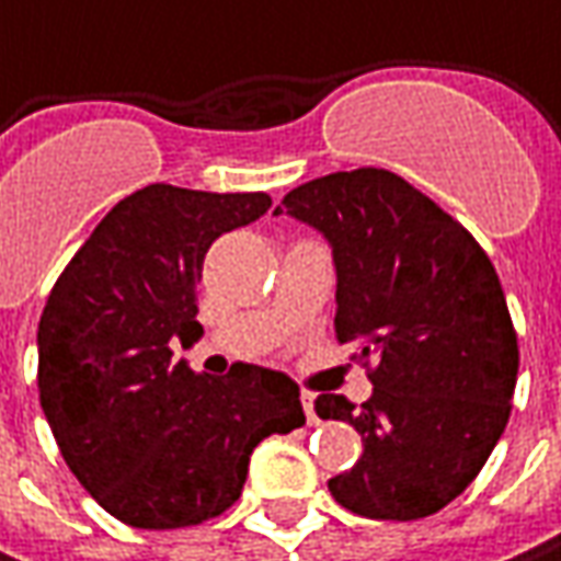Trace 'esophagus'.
Returning a JSON list of instances; mask_svg holds the SVG:
<instances>
[{"label":"esophagus","mask_w":561,"mask_h":561,"mask_svg":"<svg viewBox=\"0 0 561 561\" xmlns=\"http://www.w3.org/2000/svg\"><path fill=\"white\" fill-rule=\"evenodd\" d=\"M300 400H304V413H307V420H310V423H319V416H316V397H313V393H304Z\"/></svg>","instance_id":"obj_1"}]
</instances>
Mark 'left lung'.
Returning a JSON list of instances; mask_svg holds the SVG:
<instances>
[{
	"label": "left lung",
	"mask_w": 561,
	"mask_h": 561,
	"mask_svg": "<svg viewBox=\"0 0 561 561\" xmlns=\"http://www.w3.org/2000/svg\"><path fill=\"white\" fill-rule=\"evenodd\" d=\"M332 248L335 339L358 345L371 397L355 410L319 393L322 420L358 430L365 453L329 478L332 497L371 520L443 511L494 453L517 387V332L497 271L471 232L381 168L319 176L284 196Z\"/></svg>",
	"instance_id": "obj_1"
}]
</instances>
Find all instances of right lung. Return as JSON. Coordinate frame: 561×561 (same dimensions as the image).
Returning <instances> with one entry per match:
<instances>
[{
    "mask_svg": "<svg viewBox=\"0 0 561 561\" xmlns=\"http://www.w3.org/2000/svg\"><path fill=\"white\" fill-rule=\"evenodd\" d=\"M271 209L267 193L151 183L115 203L57 277L37 322V390L57 449L115 520L196 526L229 511L254 446L307 423L284 371L196 375V284L209 245Z\"/></svg>",
    "mask_w": 561,
    "mask_h": 561,
    "instance_id": "add662e5",
    "label": "right lung"
}]
</instances>
